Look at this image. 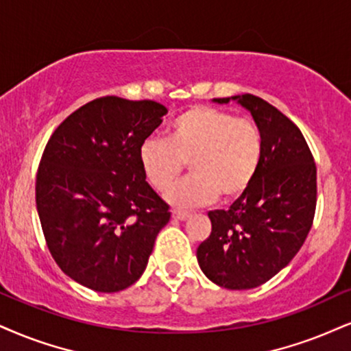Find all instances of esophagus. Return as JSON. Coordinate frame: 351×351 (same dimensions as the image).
Here are the masks:
<instances>
[{"instance_id":"esophagus-1","label":"esophagus","mask_w":351,"mask_h":351,"mask_svg":"<svg viewBox=\"0 0 351 351\" xmlns=\"http://www.w3.org/2000/svg\"><path fill=\"white\" fill-rule=\"evenodd\" d=\"M189 216H190L189 211H182V210H174V211H172V218L179 219V221H184V219H187Z\"/></svg>"}]
</instances>
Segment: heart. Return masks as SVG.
<instances>
[{
    "instance_id": "heart-1",
    "label": "heart",
    "mask_w": 351,
    "mask_h": 351,
    "mask_svg": "<svg viewBox=\"0 0 351 351\" xmlns=\"http://www.w3.org/2000/svg\"><path fill=\"white\" fill-rule=\"evenodd\" d=\"M263 158L261 128L208 106L190 107L172 120L166 138H148L138 149L146 182L158 192L174 184L189 162L192 176L169 190L177 208L241 197L254 182Z\"/></svg>"
}]
</instances>
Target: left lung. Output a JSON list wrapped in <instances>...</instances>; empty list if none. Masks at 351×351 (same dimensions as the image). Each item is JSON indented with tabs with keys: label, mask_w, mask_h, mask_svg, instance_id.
I'll return each mask as SVG.
<instances>
[{
	"label": "left lung",
	"mask_w": 351,
	"mask_h": 351,
	"mask_svg": "<svg viewBox=\"0 0 351 351\" xmlns=\"http://www.w3.org/2000/svg\"><path fill=\"white\" fill-rule=\"evenodd\" d=\"M234 101L252 115L263 136V158L254 182L228 210L208 211L211 234L197 249L202 271L218 287L257 288L283 270L313 226L317 180L308 143L287 115L263 99Z\"/></svg>",
	"instance_id": "left-lung-1"
}]
</instances>
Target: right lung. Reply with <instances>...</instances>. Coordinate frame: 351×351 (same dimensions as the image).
Instances as JSON below:
<instances>
[{
	"label": "right lung",
	"instance_id": "1",
	"mask_svg": "<svg viewBox=\"0 0 351 351\" xmlns=\"http://www.w3.org/2000/svg\"><path fill=\"white\" fill-rule=\"evenodd\" d=\"M167 114L154 101L99 97L60 123L37 172V213L51 257L99 293L132 287L171 219L138 149Z\"/></svg>",
	"mask_w": 351,
	"mask_h": 351
}]
</instances>
